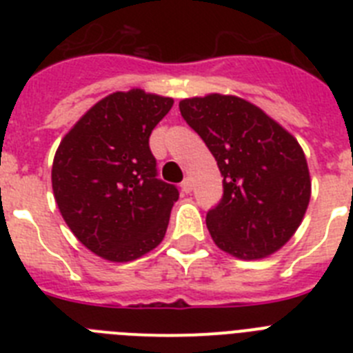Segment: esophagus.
<instances>
[{
  "label": "esophagus",
  "instance_id": "1",
  "mask_svg": "<svg viewBox=\"0 0 353 353\" xmlns=\"http://www.w3.org/2000/svg\"><path fill=\"white\" fill-rule=\"evenodd\" d=\"M180 187H182V192H185V194H189V192L192 191V182H191V179H185V180H183L182 185H180Z\"/></svg>",
  "mask_w": 353,
  "mask_h": 353
}]
</instances>
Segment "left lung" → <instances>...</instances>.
Here are the masks:
<instances>
[{"label": "left lung", "instance_id": "8db88e82", "mask_svg": "<svg viewBox=\"0 0 353 353\" xmlns=\"http://www.w3.org/2000/svg\"><path fill=\"white\" fill-rule=\"evenodd\" d=\"M183 120L201 136L223 174L207 228L221 251L261 260L295 235L311 198L304 150L263 109L236 95L182 99Z\"/></svg>", "mask_w": 353, "mask_h": 353}]
</instances>
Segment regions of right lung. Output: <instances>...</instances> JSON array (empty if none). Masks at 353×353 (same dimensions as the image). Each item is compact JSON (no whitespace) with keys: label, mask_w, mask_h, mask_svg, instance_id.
Segmentation results:
<instances>
[{"label":"right lung","mask_w":353,"mask_h":353,"mask_svg":"<svg viewBox=\"0 0 353 353\" xmlns=\"http://www.w3.org/2000/svg\"><path fill=\"white\" fill-rule=\"evenodd\" d=\"M171 105V97L141 88L114 92L92 105L56 150V205L97 256L113 263L138 260L166 235L179 191L157 179L148 138Z\"/></svg>","instance_id":"add662e5"}]
</instances>
